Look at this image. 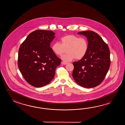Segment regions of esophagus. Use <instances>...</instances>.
Wrapping results in <instances>:
<instances>
[{
	"label": "esophagus",
	"mask_w": 125,
	"mask_h": 125,
	"mask_svg": "<svg viewBox=\"0 0 125 125\" xmlns=\"http://www.w3.org/2000/svg\"><path fill=\"white\" fill-rule=\"evenodd\" d=\"M62 64H63V65H66V64L68 63V62H62Z\"/></svg>",
	"instance_id": "obj_1"
}]
</instances>
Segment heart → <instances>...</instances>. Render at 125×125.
I'll use <instances>...</instances> for the list:
<instances>
[{
  "label": "heart",
  "instance_id": "1",
  "mask_svg": "<svg viewBox=\"0 0 125 125\" xmlns=\"http://www.w3.org/2000/svg\"><path fill=\"white\" fill-rule=\"evenodd\" d=\"M61 41L62 43H53L51 49L54 53L59 56L62 55L67 49L68 53L62 57L64 61H71L75 58L81 59L88 52V42L85 37H80L75 35H68L62 37Z\"/></svg>",
  "mask_w": 125,
  "mask_h": 125
}]
</instances>
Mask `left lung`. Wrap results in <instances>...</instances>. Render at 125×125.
<instances>
[{
	"instance_id": "8db88e82",
	"label": "left lung",
	"mask_w": 125,
	"mask_h": 125,
	"mask_svg": "<svg viewBox=\"0 0 125 125\" xmlns=\"http://www.w3.org/2000/svg\"><path fill=\"white\" fill-rule=\"evenodd\" d=\"M86 37L88 49L85 56L73 64L72 76L75 82L83 87L92 88L104 80L110 65L109 47L97 33L92 31L79 32Z\"/></svg>"
}]
</instances>
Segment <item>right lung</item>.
<instances>
[{
  "label": "right lung",
  "instance_id": "right-lung-1",
  "mask_svg": "<svg viewBox=\"0 0 125 125\" xmlns=\"http://www.w3.org/2000/svg\"><path fill=\"white\" fill-rule=\"evenodd\" d=\"M54 35L51 30H35L20 47L18 67L24 79L32 86L39 88L49 83L61 63V60L50 46Z\"/></svg>",
  "mask_w": 125,
  "mask_h": 125
}]
</instances>
